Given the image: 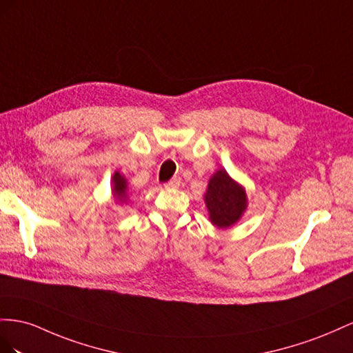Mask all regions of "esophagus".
Here are the masks:
<instances>
[{
	"label": "esophagus",
	"instance_id": "1",
	"mask_svg": "<svg viewBox=\"0 0 353 353\" xmlns=\"http://www.w3.org/2000/svg\"><path fill=\"white\" fill-rule=\"evenodd\" d=\"M164 186H165L167 189H176V188L180 186V180H179V179H171L170 182H167Z\"/></svg>",
	"mask_w": 353,
	"mask_h": 353
}]
</instances>
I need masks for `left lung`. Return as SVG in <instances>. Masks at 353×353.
Returning <instances> with one entry per match:
<instances>
[{"label": "left lung", "instance_id": "left-lung-1", "mask_svg": "<svg viewBox=\"0 0 353 353\" xmlns=\"http://www.w3.org/2000/svg\"><path fill=\"white\" fill-rule=\"evenodd\" d=\"M204 203L211 225L219 229L238 223L248 207L245 188L230 177L225 168H219L210 177Z\"/></svg>", "mask_w": 353, "mask_h": 353}]
</instances>
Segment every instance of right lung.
<instances>
[{"label":"right lung","instance_id":"right-lung-1","mask_svg":"<svg viewBox=\"0 0 353 353\" xmlns=\"http://www.w3.org/2000/svg\"><path fill=\"white\" fill-rule=\"evenodd\" d=\"M110 194L117 204H127L128 195H130V188H128V180L124 174H121L119 171H115L112 174V180H110Z\"/></svg>","mask_w":353,"mask_h":353}]
</instances>
